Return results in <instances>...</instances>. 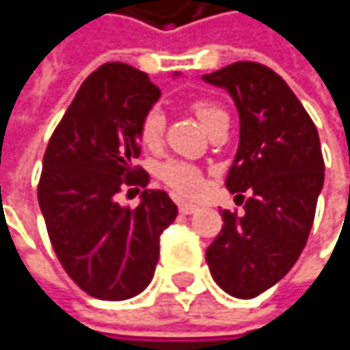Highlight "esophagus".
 I'll list each match as a JSON object with an SVG mask.
<instances>
[{
    "label": "esophagus",
    "instance_id": "obj_1",
    "mask_svg": "<svg viewBox=\"0 0 350 350\" xmlns=\"http://www.w3.org/2000/svg\"><path fill=\"white\" fill-rule=\"evenodd\" d=\"M199 208L197 206H193V204H178V212L180 214H195Z\"/></svg>",
    "mask_w": 350,
    "mask_h": 350
}]
</instances>
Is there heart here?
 <instances>
[{
    "label": "heart",
    "instance_id": "heart-1",
    "mask_svg": "<svg viewBox=\"0 0 350 350\" xmlns=\"http://www.w3.org/2000/svg\"><path fill=\"white\" fill-rule=\"evenodd\" d=\"M191 109L197 115V119L204 124L206 130H210L218 119L226 117V113L214 105L212 100L206 98H195L191 100ZM163 132H165V115L159 107H151L142 113V117L138 119V126H136V136L138 142L149 151H157L161 142H163ZM159 178L172 189L176 191L183 197H193L197 195L201 189H204V174H201L199 167L178 161V159H172L165 161L159 167Z\"/></svg>",
    "mask_w": 350,
    "mask_h": 350
}]
</instances>
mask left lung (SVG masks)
Returning <instances> with one entry per match:
<instances>
[{
  "label": "left lung",
  "mask_w": 350,
  "mask_h": 350,
  "mask_svg": "<svg viewBox=\"0 0 350 350\" xmlns=\"http://www.w3.org/2000/svg\"><path fill=\"white\" fill-rule=\"evenodd\" d=\"M204 79L224 88L239 111V149L226 187L252 191L243 216L222 210L224 224L206 260L226 294L254 298L275 286L306 245L325 170L319 134L290 85L260 62H233Z\"/></svg>",
  "instance_id": "obj_1"
}]
</instances>
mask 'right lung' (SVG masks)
<instances>
[{"label": "right lung", "mask_w": 350, "mask_h": 350, "mask_svg": "<svg viewBox=\"0 0 350 350\" xmlns=\"http://www.w3.org/2000/svg\"><path fill=\"white\" fill-rule=\"evenodd\" d=\"M159 94L146 73L107 62L81 83L48 142L39 208L62 269L94 298L126 300L149 286L159 237L178 214L165 191L145 189L136 208L116 204L126 186L149 183L134 165L136 126Z\"/></svg>", "instance_id": "add662e5"}]
</instances>
